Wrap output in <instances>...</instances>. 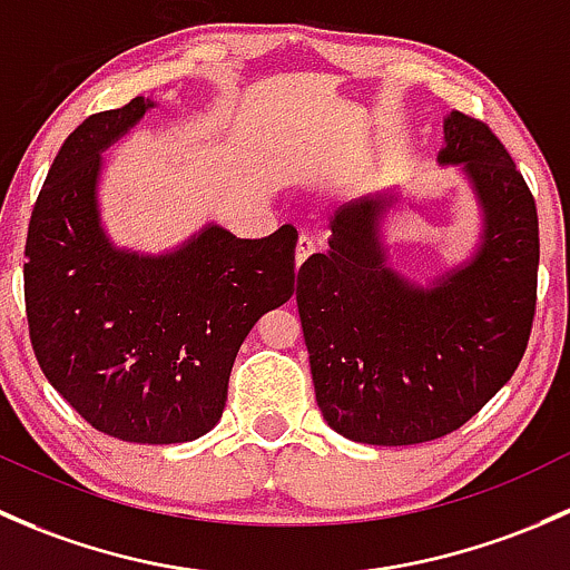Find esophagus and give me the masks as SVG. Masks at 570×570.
Here are the masks:
<instances>
[{
	"mask_svg": "<svg viewBox=\"0 0 570 570\" xmlns=\"http://www.w3.org/2000/svg\"><path fill=\"white\" fill-rule=\"evenodd\" d=\"M315 249H318V244H315L313 236H302V238H298V244H296V266H302V263L307 261V257L313 255Z\"/></svg>",
	"mask_w": 570,
	"mask_h": 570,
	"instance_id": "esophagus-1",
	"label": "esophagus"
}]
</instances>
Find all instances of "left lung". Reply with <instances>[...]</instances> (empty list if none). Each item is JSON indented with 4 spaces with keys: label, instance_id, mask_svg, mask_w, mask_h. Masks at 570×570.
Wrapping results in <instances>:
<instances>
[{
    "label": "left lung",
    "instance_id": "obj_1",
    "mask_svg": "<svg viewBox=\"0 0 570 570\" xmlns=\"http://www.w3.org/2000/svg\"><path fill=\"white\" fill-rule=\"evenodd\" d=\"M439 167H459L480 210L472 252L436 277L390 263L397 186L328 216V249L302 263L296 304L326 425L362 444L448 436L510 381L535 315L538 210L489 126L450 111Z\"/></svg>",
    "mask_w": 570,
    "mask_h": 570
}]
</instances>
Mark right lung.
<instances>
[{"label": "right lung", "mask_w": 570, "mask_h": 570, "mask_svg": "<svg viewBox=\"0 0 570 570\" xmlns=\"http://www.w3.org/2000/svg\"><path fill=\"white\" fill-rule=\"evenodd\" d=\"M154 107L137 96L66 139L29 219L23 296L40 371L96 431L180 444L219 422L244 337L293 296L298 233L236 238L208 222L156 255L111 242L104 154Z\"/></svg>", "instance_id": "add662e5"}]
</instances>
